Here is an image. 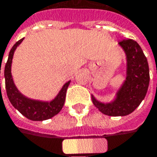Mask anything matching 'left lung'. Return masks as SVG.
<instances>
[{"instance_id":"8db88e82","label":"left lung","mask_w":157,"mask_h":157,"mask_svg":"<svg viewBox=\"0 0 157 157\" xmlns=\"http://www.w3.org/2000/svg\"><path fill=\"white\" fill-rule=\"evenodd\" d=\"M127 59V76L116 93L114 101L103 103L92 95L93 104L108 116H127L133 112L145 99L149 85V67L140 46L133 39L119 42Z\"/></svg>"}]
</instances>
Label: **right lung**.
Here are the masks:
<instances>
[{
	"label": "right lung",
	"mask_w": 157,
	"mask_h": 157,
	"mask_svg": "<svg viewBox=\"0 0 157 157\" xmlns=\"http://www.w3.org/2000/svg\"><path fill=\"white\" fill-rule=\"evenodd\" d=\"M23 41V38L16 42V44L12 47L10 51L8 61L4 68V77H5V87L6 92L10 103L12 106L18 109L23 116L27 119L34 121H42L51 119L60 112L64 106L65 101L66 90L69 86L71 81L65 82L60 92L56 95V97L50 101H42L37 100H32L26 96H24L17 89L14 84L12 75H11V63L13 55L16 48ZM1 74V66H0Z\"/></svg>",
	"instance_id": "obj_1"
}]
</instances>
